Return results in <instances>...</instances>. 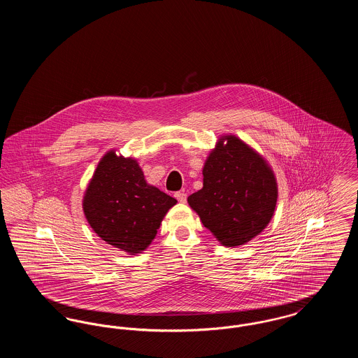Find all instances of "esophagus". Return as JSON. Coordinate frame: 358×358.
I'll use <instances>...</instances> for the list:
<instances>
[{"label":"esophagus","mask_w":358,"mask_h":358,"mask_svg":"<svg viewBox=\"0 0 358 358\" xmlns=\"http://www.w3.org/2000/svg\"><path fill=\"white\" fill-rule=\"evenodd\" d=\"M174 197L178 200V203H182V204L187 203V193L185 192H176Z\"/></svg>","instance_id":"34e87169"}]
</instances>
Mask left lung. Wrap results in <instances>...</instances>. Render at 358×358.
Returning <instances> with one entry per match:
<instances>
[{"instance_id":"obj_1","label":"left lung","mask_w":358,"mask_h":358,"mask_svg":"<svg viewBox=\"0 0 358 358\" xmlns=\"http://www.w3.org/2000/svg\"><path fill=\"white\" fill-rule=\"evenodd\" d=\"M203 176V189L190 194L187 203L222 245H243L271 222L278 200L275 174L240 138L220 136Z\"/></svg>"}]
</instances>
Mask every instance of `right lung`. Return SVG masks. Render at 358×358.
<instances>
[{"instance_id":"obj_1","label":"right lung","mask_w":358,"mask_h":358,"mask_svg":"<svg viewBox=\"0 0 358 358\" xmlns=\"http://www.w3.org/2000/svg\"><path fill=\"white\" fill-rule=\"evenodd\" d=\"M177 200L149 185L134 158L104 154L85 189L83 212L94 232L130 255L145 251Z\"/></svg>"}]
</instances>
